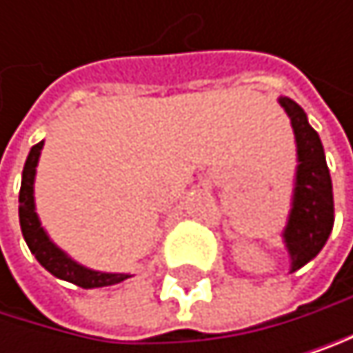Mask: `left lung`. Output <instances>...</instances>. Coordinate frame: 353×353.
I'll return each instance as SVG.
<instances>
[{
    "label": "left lung",
    "instance_id": "left-lung-1",
    "mask_svg": "<svg viewBox=\"0 0 353 353\" xmlns=\"http://www.w3.org/2000/svg\"><path fill=\"white\" fill-rule=\"evenodd\" d=\"M279 103L292 120L299 148L294 203L288 226L283 230V239L292 256V271H296L316 259L332 230V182L322 141L307 123L303 108L288 97H281Z\"/></svg>",
    "mask_w": 353,
    "mask_h": 353
}]
</instances>
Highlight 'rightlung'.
<instances>
[{"label":"right lung","instance_id":"obj_1","mask_svg":"<svg viewBox=\"0 0 353 353\" xmlns=\"http://www.w3.org/2000/svg\"><path fill=\"white\" fill-rule=\"evenodd\" d=\"M42 145L44 141H39L31 148V152L23 167V182H21V194H19L21 230L31 254L37 259V263L44 269H48L54 277L72 281L80 288H103V286H112V283L127 279L129 275H123V273H99V271L80 267L72 259H67V256L46 237L44 228L39 226L35 205H33V178H35V165H37Z\"/></svg>","mask_w":353,"mask_h":353}]
</instances>
